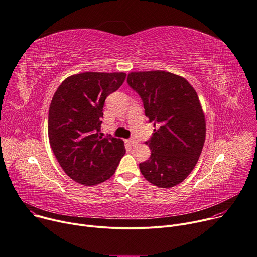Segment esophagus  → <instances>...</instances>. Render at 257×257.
<instances>
[{
    "label": "esophagus",
    "mask_w": 257,
    "mask_h": 257,
    "mask_svg": "<svg viewBox=\"0 0 257 257\" xmlns=\"http://www.w3.org/2000/svg\"><path fill=\"white\" fill-rule=\"evenodd\" d=\"M126 142H127V143H128L130 145H132V146L135 145V144H137V140H136L135 138H131V139H128Z\"/></svg>",
    "instance_id": "34e87169"
}]
</instances>
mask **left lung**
<instances>
[{
    "instance_id": "1",
    "label": "left lung",
    "mask_w": 257,
    "mask_h": 257,
    "mask_svg": "<svg viewBox=\"0 0 257 257\" xmlns=\"http://www.w3.org/2000/svg\"><path fill=\"white\" fill-rule=\"evenodd\" d=\"M126 81L155 126L145 142L151 156L140 163L141 173L159 188L177 186L190 175L204 145L206 124L198 95L184 77L167 71L131 72Z\"/></svg>"
}]
</instances>
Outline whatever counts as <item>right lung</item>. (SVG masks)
I'll return each instance as SVG.
<instances>
[{
	"label": "right lung",
	"instance_id": "obj_1",
	"mask_svg": "<svg viewBox=\"0 0 257 257\" xmlns=\"http://www.w3.org/2000/svg\"><path fill=\"white\" fill-rule=\"evenodd\" d=\"M123 72H83L67 77L52 99L48 135L51 148L74 182L94 186L110 179L125 153L123 141L102 137L105 99L117 91Z\"/></svg>",
	"mask_w": 257,
	"mask_h": 257
}]
</instances>
